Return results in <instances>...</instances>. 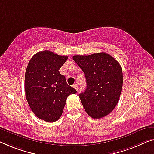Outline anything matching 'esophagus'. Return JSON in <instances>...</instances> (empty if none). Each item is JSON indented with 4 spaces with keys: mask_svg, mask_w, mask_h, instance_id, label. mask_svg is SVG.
Masks as SVG:
<instances>
[{
    "mask_svg": "<svg viewBox=\"0 0 154 154\" xmlns=\"http://www.w3.org/2000/svg\"><path fill=\"white\" fill-rule=\"evenodd\" d=\"M73 87H74V88L76 89L77 91L79 90V87H78V85L77 84H74V85H73Z\"/></svg>",
    "mask_w": 154,
    "mask_h": 154,
    "instance_id": "1",
    "label": "esophagus"
}]
</instances>
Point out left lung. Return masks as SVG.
<instances>
[{
  "instance_id": "8db88e82",
  "label": "left lung",
  "mask_w": 154,
  "mask_h": 154,
  "mask_svg": "<svg viewBox=\"0 0 154 154\" xmlns=\"http://www.w3.org/2000/svg\"><path fill=\"white\" fill-rule=\"evenodd\" d=\"M72 59L86 77V88L79 97L87 114L100 119L111 113L118 104L123 84L118 61L106 52L75 55Z\"/></svg>"
}]
</instances>
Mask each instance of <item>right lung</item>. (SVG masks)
<instances>
[{
    "label": "right lung",
    "mask_w": 154,
    "mask_h": 154,
    "mask_svg": "<svg viewBox=\"0 0 154 154\" xmlns=\"http://www.w3.org/2000/svg\"><path fill=\"white\" fill-rule=\"evenodd\" d=\"M68 56L44 50L29 60L25 75V92L27 102L35 116L49 122L58 120L66 100L77 91L69 86L59 72Z\"/></svg>",
    "instance_id": "add662e5"
}]
</instances>
